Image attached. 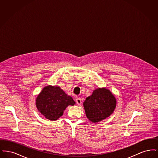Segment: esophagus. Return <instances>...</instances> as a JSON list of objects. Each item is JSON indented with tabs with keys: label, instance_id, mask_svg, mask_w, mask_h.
<instances>
[{
	"label": "esophagus",
	"instance_id": "1",
	"mask_svg": "<svg viewBox=\"0 0 158 158\" xmlns=\"http://www.w3.org/2000/svg\"><path fill=\"white\" fill-rule=\"evenodd\" d=\"M77 105H81L82 104V100L79 98H76L75 99Z\"/></svg>",
	"mask_w": 158,
	"mask_h": 158
}]
</instances>
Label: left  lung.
I'll return each instance as SVG.
<instances>
[{"label": "left lung", "instance_id": "8db88e82", "mask_svg": "<svg viewBox=\"0 0 158 158\" xmlns=\"http://www.w3.org/2000/svg\"><path fill=\"white\" fill-rule=\"evenodd\" d=\"M116 99L110 90L98 88L86 98L83 106L87 118L93 123L103 120L113 113Z\"/></svg>", "mask_w": 158, "mask_h": 158}]
</instances>
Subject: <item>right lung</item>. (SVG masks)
<instances>
[{"mask_svg": "<svg viewBox=\"0 0 158 158\" xmlns=\"http://www.w3.org/2000/svg\"><path fill=\"white\" fill-rule=\"evenodd\" d=\"M75 104L73 98L59 86H46L36 99L38 111L46 118L52 121L56 120L61 117L68 106Z\"/></svg>", "mask_w": 158, "mask_h": 158, "instance_id": "1", "label": "right lung"}]
</instances>
